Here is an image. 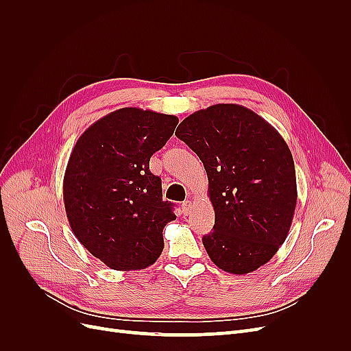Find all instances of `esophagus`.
<instances>
[{
	"instance_id": "obj_1",
	"label": "esophagus",
	"mask_w": 351,
	"mask_h": 351,
	"mask_svg": "<svg viewBox=\"0 0 351 351\" xmlns=\"http://www.w3.org/2000/svg\"><path fill=\"white\" fill-rule=\"evenodd\" d=\"M190 209H192V200H184L183 202V214L189 215Z\"/></svg>"
}]
</instances>
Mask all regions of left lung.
Instances as JSON below:
<instances>
[{
    "label": "left lung",
    "mask_w": 351,
    "mask_h": 351,
    "mask_svg": "<svg viewBox=\"0 0 351 351\" xmlns=\"http://www.w3.org/2000/svg\"><path fill=\"white\" fill-rule=\"evenodd\" d=\"M176 136L208 174L215 226L202 241L222 271L244 275L272 259L285 241L297 204L293 155L261 115L217 104L184 119Z\"/></svg>",
    "instance_id": "left-lung-1"
}]
</instances>
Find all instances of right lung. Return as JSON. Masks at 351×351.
<instances>
[{
	"instance_id": "add662e5",
	"label": "right lung",
	"mask_w": 351,
	"mask_h": 351,
	"mask_svg": "<svg viewBox=\"0 0 351 351\" xmlns=\"http://www.w3.org/2000/svg\"><path fill=\"white\" fill-rule=\"evenodd\" d=\"M177 124L176 115L120 108L73 147L62 182L66 214L74 236L111 269H143L162 253V230L176 215L149 159Z\"/></svg>"
}]
</instances>
